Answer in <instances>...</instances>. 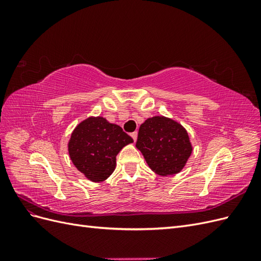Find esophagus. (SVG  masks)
<instances>
[{
	"mask_svg": "<svg viewBox=\"0 0 261 261\" xmlns=\"http://www.w3.org/2000/svg\"><path fill=\"white\" fill-rule=\"evenodd\" d=\"M137 135H138V134H137V132H133V133L130 134V136L133 137L134 141H136V140H137Z\"/></svg>",
	"mask_w": 261,
	"mask_h": 261,
	"instance_id": "esophagus-1",
	"label": "esophagus"
}]
</instances>
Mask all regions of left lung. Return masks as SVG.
<instances>
[{
    "mask_svg": "<svg viewBox=\"0 0 261 261\" xmlns=\"http://www.w3.org/2000/svg\"><path fill=\"white\" fill-rule=\"evenodd\" d=\"M146 162L162 176L178 173L192 153L187 132L163 116H154L140 125L136 143Z\"/></svg>",
    "mask_w": 261,
    "mask_h": 261,
    "instance_id": "obj_1",
    "label": "left lung"
}]
</instances>
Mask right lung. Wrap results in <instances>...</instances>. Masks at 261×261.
<instances>
[{
	"mask_svg": "<svg viewBox=\"0 0 261 261\" xmlns=\"http://www.w3.org/2000/svg\"><path fill=\"white\" fill-rule=\"evenodd\" d=\"M133 141L121 126L103 117H89L73 132L68 152L75 167L87 178L102 181L113 173L117 153Z\"/></svg>",
	"mask_w": 261,
	"mask_h": 261,
	"instance_id": "right-lung-1",
	"label": "right lung"
}]
</instances>
